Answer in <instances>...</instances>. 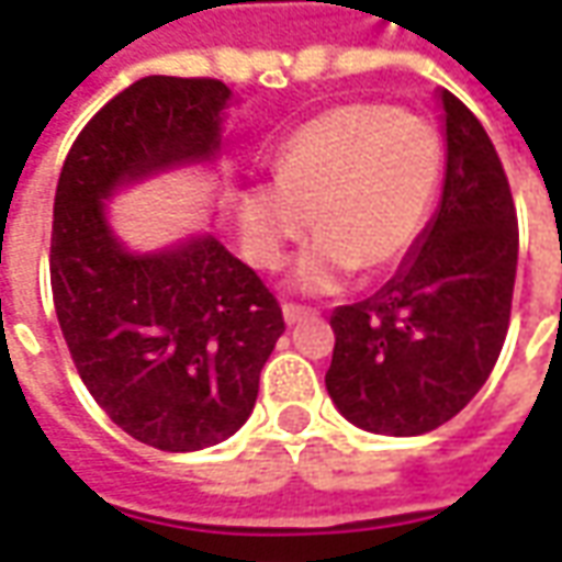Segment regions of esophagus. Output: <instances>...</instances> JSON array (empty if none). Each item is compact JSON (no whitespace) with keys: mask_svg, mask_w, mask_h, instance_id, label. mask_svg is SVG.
<instances>
[{"mask_svg":"<svg viewBox=\"0 0 562 562\" xmlns=\"http://www.w3.org/2000/svg\"><path fill=\"white\" fill-rule=\"evenodd\" d=\"M281 312H284V322H288V325H300L303 318H308V315H315V308L293 306V303H284V306H281Z\"/></svg>","mask_w":562,"mask_h":562,"instance_id":"esophagus-1","label":"esophagus"}]
</instances>
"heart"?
<instances>
[{
    "label": "heart",
    "mask_w": 562,
    "mask_h": 562,
    "mask_svg": "<svg viewBox=\"0 0 562 562\" xmlns=\"http://www.w3.org/2000/svg\"><path fill=\"white\" fill-rule=\"evenodd\" d=\"M442 145L427 120L378 101L337 104L290 132L274 157V182L240 194V240L262 269H278L296 237H315L293 266L312 293L349 274L398 266L430 220ZM316 216H311V210Z\"/></svg>",
    "instance_id": "obj_1"
}]
</instances>
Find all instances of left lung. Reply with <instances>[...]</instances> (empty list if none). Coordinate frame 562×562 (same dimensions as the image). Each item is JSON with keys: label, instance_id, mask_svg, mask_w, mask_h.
<instances>
[{"label": "left lung", "instance_id": "1", "mask_svg": "<svg viewBox=\"0 0 562 562\" xmlns=\"http://www.w3.org/2000/svg\"><path fill=\"white\" fill-rule=\"evenodd\" d=\"M446 184L439 210L383 288L334 308L325 386L368 432L420 436L483 390L510 325L517 210L483 123L439 92Z\"/></svg>", "mask_w": 562, "mask_h": 562}]
</instances>
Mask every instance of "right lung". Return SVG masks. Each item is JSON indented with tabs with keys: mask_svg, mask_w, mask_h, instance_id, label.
I'll return each mask as SVG.
<instances>
[{
	"mask_svg": "<svg viewBox=\"0 0 562 562\" xmlns=\"http://www.w3.org/2000/svg\"><path fill=\"white\" fill-rule=\"evenodd\" d=\"M228 104L220 79H138L79 132L55 191L48 269L70 359L116 427L160 451L220 446L244 427L284 315L216 235L135 254L104 203L216 164Z\"/></svg>",
	"mask_w": 562,
	"mask_h": 562,
	"instance_id": "1",
	"label": "right lung"
}]
</instances>
